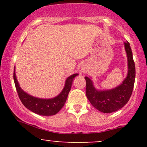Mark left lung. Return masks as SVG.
<instances>
[{"instance_id":"obj_1","label":"left lung","mask_w":147,"mask_h":147,"mask_svg":"<svg viewBox=\"0 0 147 147\" xmlns=\"http://www.w3.org/2000/svg\"><path fill=\"white\" fill-rule=\"evenodd\" d=\"M124 47L127 54L128 71L126 79L119 86L112 90L98 91L94 87L92 80L85 77L86 94L88 100L94 108L104 113L120 110L126 105L132 95L135 80V65L130 43L124 42Z\"/></svg>"}]
</instances>
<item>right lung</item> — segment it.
Wrapping results in <instances>:
<instances>
[{"label":"right lung","instance_id":"1","mask_svg":"<svg viewBox=\"0 0 147 147\" xmlns=\"http://www.w3.org/2000/svg\"><path fill=\"white\" fill-rule=\"evenodd\" d=\"M15 71V69H14V82H15L18 96L21 102L29 110L41 116L55 115L63 107L67 100L68 94L71 90L74 78L78 75V74H75L67 78L65 87L61 93L55 98L51 99H41L29 95L20 88Z\"/></svg>","mask_w":147,"mask_h":147}]
</instances>
